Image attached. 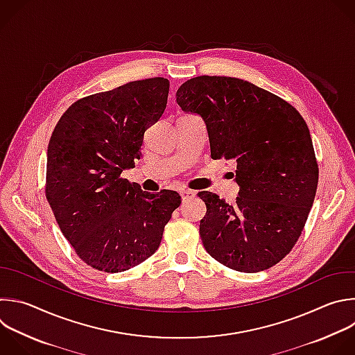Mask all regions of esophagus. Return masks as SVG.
<instances>
[{
  "label": "esophagus",
  "mask_w": 355,
  "mask_h": 355,
  "mask_svg": "<svg viewBox=\"0 0 355 355\" xmlns=\"http://www.w3.org/2000/svg\"><path fill=\"white\" fill-rule=\"evenodd\" d=\"M195 195H196L195 191H191V189H184V191H181V198H182L184 202L188 200V199H191V198H193Z\"/></svg>",
  "instance_id": "34e87169"
}]
</instances>
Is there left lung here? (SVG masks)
<instances>
[{
    "label": "left lung",
    "mask_w": 355,
    "mask_h": 355,
    "mask_svg": "<svg viewBox=\"0 0 355 355\" xmlns=\"http://www.w3.org/2000/svg\"><path fill=\"white\" fill-rule=\"evenodd\" d=\"M177 103L206 124L211 159L237 164L234 205L202 191L199 234L207 254L245 273L279 263L295 245L318 187L309 130L286 100L231 76H196L180 86Z\"/></svg>",
    "instance_id": "obj_1"
}]
</instances>
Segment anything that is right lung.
<instances>
[{
    "mask_svg": "<svg viewBox=\"0 0 355 355\" xmlns=\"http://www.w3.org/2000/svg\"><path fill=\"white\" fill-rule=\"evenodd\" d=\"M166 78L134 80L75 101L47 149L46 198L76 255L107 273L152 257L180 206L175 191L144 192L121 173L142 156L145 131L167 105Z\"/></svg>",
    "mask_w": 355,
    "mask_h": 355,
    "instance_id": "1",
    "label": "right lung"
}]
</instances>
